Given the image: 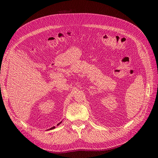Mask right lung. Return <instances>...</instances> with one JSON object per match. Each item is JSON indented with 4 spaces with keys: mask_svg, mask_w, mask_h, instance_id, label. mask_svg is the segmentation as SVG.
<instances>
[{
    "mask_svg": "<svg viewBox=\"0 0 158 158\" xmlns=\"http://www.w3.org/2000/svg\"><path fill=\"white\" fill-rule=\"evenodd\" d=\"M60 123H59V124H60ZM59 124H58V125H59ZM55 128V127H52V128H51L52 129V128Z\"/></svg>",
    "mask_w": 158,
    "mask_h": 158,
    "instance_id": "add662e5",
    "label": "right lung"
}]
</instances>
